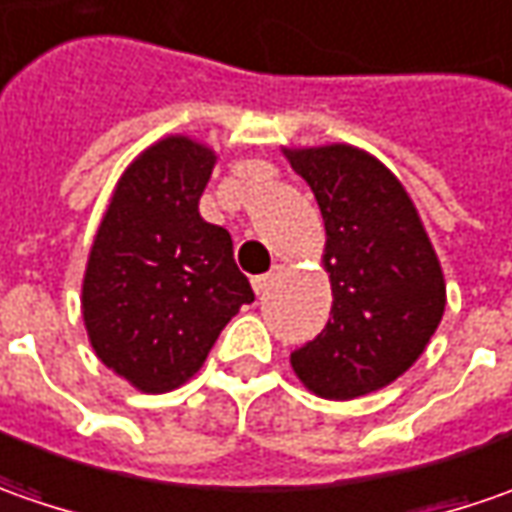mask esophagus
I'll list each match as a JSON object with an SVG mask.
<instances>
[{"label":"esophagus","mask_w":512,"mask_h":512,"mask_svg":"<svg viewBox=\"0 0 512 512\" xmlns=\"http://www.w3.org/2000/svg\"><path fill=\"white\" fill-rule=\"evenodd\" d=\"M286 272V266L283 263H274L272 266V272H266V274H257L255 280H252V286H255L257 294H266V291L272 289L274 283L280 280V274Z\"/></svg>","instance_id":"esophagus-1"}]
</instances>
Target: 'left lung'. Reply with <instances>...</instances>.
<instances>
[{
  "instance_id": "1",
  "label": "left lung",
  "mask_w": 512,
  "mask_h": 512,
  "mask_svg": "<svg viewBox=\"0 0 512 512\" xmlns=\"http://www.w3.org/2000/svg\"><path fill=\"white\" fill-rule=\"evenodd\" d=\"M311 186L331 280L326 328L291 354L311 394L357 399L402 377L445 314V274L411 195L371 152L351 144L283 147Z\"/></svg>"
}]
</instances>
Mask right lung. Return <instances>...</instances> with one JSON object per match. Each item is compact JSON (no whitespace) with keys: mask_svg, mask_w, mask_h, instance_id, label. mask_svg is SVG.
<instances>
[{"mask_svg":"<svg viewBox=\"0 0 512 512\" xmlns=\"http://www.w3.org/2000/svg\"><path fill=\"white\" fill-rule=\"evenodd\" d=\"M212 147L167 135L113 189L90 246L81 314L96 357L141 394L192 379L223 326L255 300L223 226L198 212Z\"/></svg>","mask_w":512,"mask_h":512,"instance_id":"add662e5","label":"right lung"}]
</instances>
